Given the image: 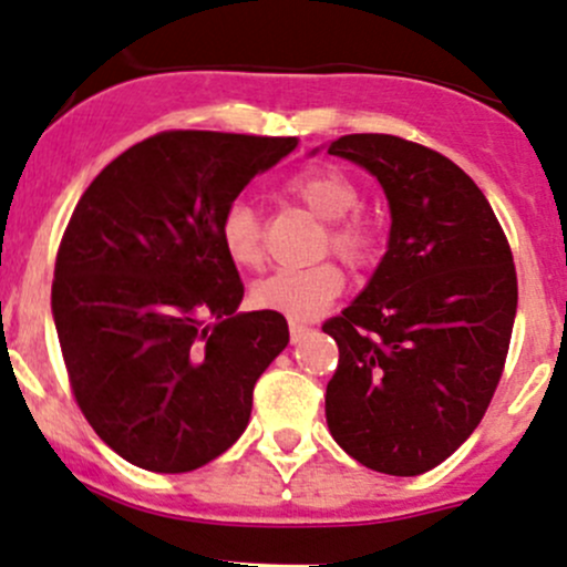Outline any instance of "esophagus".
<instances>
[{"label": "esophagus", "mask_w": 567, "mask_h": 567, "mask_svg": "<svg viewBox=\"0 0 567 567\" xmlns=\"http://www.w3.org/2000/svg\"><path fill=\"white\" fill-rule=\"evenodd\" d=\"M309 331H312V329H309V326L296 323V320H293V323H290V339H293V342H301V339L307 337Z\"/></svg>", "instance_id": "obj_1"}]
</instances>
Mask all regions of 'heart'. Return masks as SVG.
<instances>
[{"instance_id": "obj_1", "label": "heart", "mask_w": 567, "mask_h": 567, "mask_svg": "<svg viewBox=\"0 0 567 567\" xmlns=\"http://www.w3.org/2000/svg\"><path fill=\"white\" fill-rule=\"evenodd\" d=\"M288 193L326 219L323 249H333L348 266H367L378 252V228L361 212V189L333 165H312L288 182ZM219 241L241 268L264 264V223L252 200L234 198L219 214ZM344 277L337 264L323 260L307 268H279L252 288V303L288 320H312L342 293Z\"/></svg>"}]
</instances>
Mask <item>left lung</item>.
<instances>
[{
    "instance_id": "obj_1",
    "label": "left lung",
    "mask_w": 567,
    "mask_h": 567,
    "mask_svg": "<svg viewBox=\"0 0 567 567\" xmlns=\"http://www.w3.org/2000/svg\"><path fill=\"white\" fill-rule=\"evenodd\" d=\"M329 154L383 184L389 252L323 331L339 363L326 421L363 467L421 475L484 419L516 318V266L486 195L456 163L399 135H342Z\"/></svg>"
}]
</instances>
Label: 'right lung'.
<instances>
[{"mask_svg":"<svg viewBox=\"0 0 567 567\" xmlns=\"http://www.w3.org/2000/svg\"><path fill=\"white\" fill-rule=\"evenodd\" d=\"M299 138L165 130L81 195L53 266L70 389L105 445L152 473H189L247 429L252 391L288 344L277 312H241L219 214Z\"/></svg>","mask_w":567,"mask_h":567,"instance_id":"right-lung-1","label":"right lung"}]
</instances>
